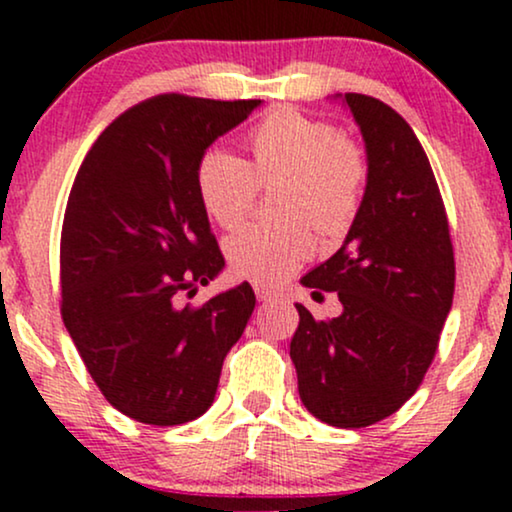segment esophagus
Segmentation results:
<instances>
[{
    "instance_id": "34e87169",
    "label": "esophagus",
    "mask_w": 512,
    "mask_h": 512,
    "mask_svg": "<svg viewBox=\"0 0 512 512\" xmlns=\"http://www.w3.org/2000/svg\"><path fill=\"white\" fill-rule=\"evenodd\" d=\"M255 296H257V301H272L274 291L267 289L264 284H255Z\"/></svg>"
}]
</instances>
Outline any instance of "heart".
Returning <instances> with one entry per match:
<instances>
[{"label": "heart", "instance_id": "heart-1", "mask_svg": "<svg viewBox=\"0 0 512 512\" xmlns=\"http://www.w3.org/2000/svg\"><path fill=\"white\" fill-rule=\"evenodd\" d=\"M252 166L233 151L214 146L199 158L197 192L211 221L231 228L255 204L260 185L286 180L276 223H245L226 238L233 272L276 284L313 252L310 226L339 236L361 204L366 158L349 137L327 122L279 110L252 129Z\"/></svg>", "mask_w": 512, "mask_h": 512}]
</instances>
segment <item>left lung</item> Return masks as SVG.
<instances>
[{
  "label": "left lung",
  "instance_id": "8db88e82",
  "mask_svg": "<svg viewBox=\"0 0 512 512\" xmlns=\"http://www.w3.org/2000/svg\"><path fill=\"white\" fill-rule=\"evenodd\" d=\"M366 144V192L344 245L301 284L337 291L342 315L296 303L291 361L315 419L363 428L395 414L424 380L455 293L448 216L426 151L390 105L344 93Z\"/></svg>",
  "mask_w": 512,
  "mask_h": 512
}]
</instances>
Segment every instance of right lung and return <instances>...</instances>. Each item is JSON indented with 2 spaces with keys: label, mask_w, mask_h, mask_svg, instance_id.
Instances as JSON below:
<instances>
[{
  "label": "right lung",
  "mask_w": 512,
  "mask_h": 512,
  "mask_svg": "<svg viewBox=\"0 0 512 512\" xmlns=\"http://www.w3.org/2000/svg\"><path fill=\"white\" fill-rule=\"evenodd\" d=\"M262 101L163 93L110 122L69 192L62 320L117 411L178 426L211 407L221 366L255 310L248 281L182 305L223 269L199 202V158Z\"/></svg>",
  "instance_id": "obj_1"
}]
</instances>
